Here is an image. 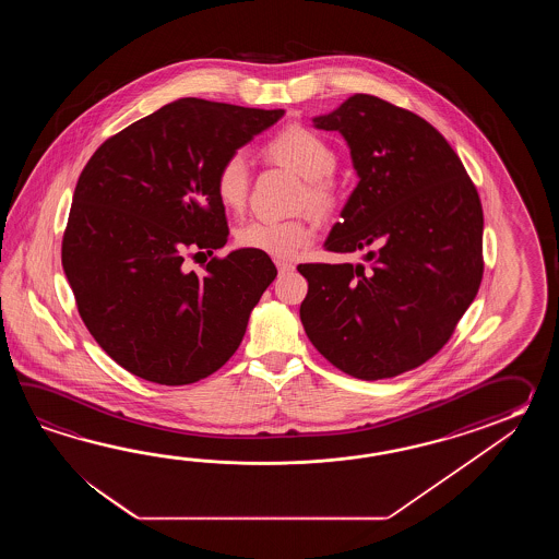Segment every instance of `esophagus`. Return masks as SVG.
<instances>
[{
	"label": "esophagus",
	"mask_w": 559,
	"mask_h": 559,
	"mask_svg": "<svg viewBox=\"0 0 559 559\" xmlns=\"http://www.w3.org/2000/svg\"><path fill=\"white\" fill-rule=\"evenodd\" d=\"M275 265H277V270H280V272H282V274H284V272H292V270H294V267H296V265H294V263L282 262V260H277V262H275Z\"/></svg>",
	"instance_id": "1"
}]
</instances>
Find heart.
Wrapping results in <instances>:
<instances>
[{"instance_id":"heart-1","label":"heart","mask_w":559,"mask_h":559,"mask_svg":"<svg viewBox=\"0 0 559 559\" xmlns=\"http://www.w3.org/2000/svg\"><path fill=\"white\" fill-rule=\"evenodd\" d=\"M267 155L304 179L301 203L320 217L332 214L337 205V191L332 176L337 155L332 145L316 131L304 126H289L280 131L265 147ZM250 191L248 157L236 152L227 155L215 176V193L227 210H241ZM239 246L260 251L275 260H292L308 248L313 239V227L304 219H251L236 234Z\"/></svg>"}]
</instances>
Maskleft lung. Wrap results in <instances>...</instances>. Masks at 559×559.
<instances>
[{
	"label": "left lung",
	"instance_id": "1",
	"mask_svg": "<svg viewBox=\"0 0 559 559\" xmlns=\"http://www.w3.org/2000/svg\"><path fill=\"white\" fill-rule=\"evenodd\" d=\"M313 128L342 133L356 190L323 248L369 263H304L299 318L309 342L357 380L426 364L481 284L484 212L452 145L426 119L356 94Z\"/></svg>",
	"mask_w": 559,
	"mask_h": 559
}]
</instances>
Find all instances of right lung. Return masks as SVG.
<instances>
[{"label": "right lung", "mask_w": 559, "mask_h": 559, "mask_svg": "<svg viewBox=\"0 0 559 559\" xmlns=\"http://www.w3.org/2000/svg\"><path fill=\"white\" fill-rule=\"evenodd\" d=\"M284 114L183 97L109 138L84 167L61 263L85 328L133 376L186 385L236 354L274 262L241 248L198 275L183 253L226 246L217 169Z\"/></svg>", "instance_id": "add662e5"}]
</instances>
